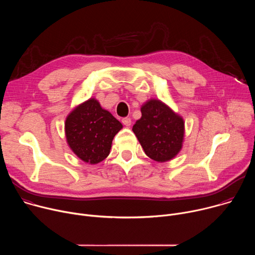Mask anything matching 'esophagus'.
Listing matches in <instances>:
<instances>
[{
	"mask_svg": "<svg viewBox=\"0 0 255 255\" xmlns=\"http://www.w3.org/2000/svg\"><path fill=\"white\" fill-rule=\"evenodd\" d=\"M122 123H123L125 126H127V127H130V126H131V124H132L131 118H129V117L123 118V119H122Z\"/></svg>",
	"mask_w": 255,
	"mask_h": 255,
	"instance_id": "esophagus-1",
	"label": "esophagus"
}]
</instances>
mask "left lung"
<instances>
[{
    "label": "left lung",
    "mask_w": 255,
    "mask_h": 255,
    "mask_svg": "<svg viewBox=\"0 0 255 255\" xmlns=\"http://www.w3.org/2000/svg\"><path fill=\"white\" fill-rule=\"evenodd\" d=\"M141 118L132 130L148 157L165 162L174 158L183 148L185 121L170 107L157 99L141 106Z\"/></svg>",
    "instance_id": "1"
}]
</instances>
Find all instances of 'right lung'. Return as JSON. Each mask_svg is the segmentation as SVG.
I'll return each mask as SVG.
<instances>
[{
	"label": "right lung",
	"instance_id": "obj_1",
	"mask_svg": "<svg viewBox=\"0 0 255 255\" xmlns=\"http://www.w3.org/2000/svg\"><path fill=\"white\" fill-rule=\"evenodd\" d=\"M122 128L123 125L95 98L78 105L64 123L69 148L89 164H97L109 155L112 141Z\"/></svg>",
	"mask_w": 255,
	"mask_h": 255
}]
</instances>
